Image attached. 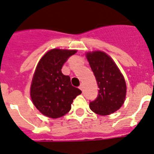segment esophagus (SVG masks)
<instances>
[{
	"label": "esophagus",
	"mask_w": 154,
	"mask_h": 154,
	"mask_svg": "<svg viewBox=\"0 0 154 154\" xmlns=\"http://www.w3.org/2000/svg\"><path fill=\"white\" fill-rule=\"evenodd\" d=\"M79 88H80V89H81V91H83V89H84V87H83V85H80V87H79Z\"/></svg>",
	"instance_id": "esophagus-1"
}]
</instances>
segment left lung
I'll use <instances>...</instances> for the list:
<instances>
[{"instance_id": "left-lung-1", "label": "left lung", "mask_w": 154, "mask_h": 154, "mask_svg": "<svg viewBox=\"0 0 154 154\" xmlns=\"http://www.w3.org/2000/svg\"><path fill=\"white\" fill-rule=\"evenodd\" d=\"M86 57L99 88L95 100L90 101V109L101 116L112 114L119 109L125 101V79L106 53L95 51L87 53Z\"/></svg>"}]
</instances>
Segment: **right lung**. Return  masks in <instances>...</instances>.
<instances>
[{
  "instance_id": "obj_1",
  "label": "right lung",
  "mask_w": 154,
  "mask_h": 154,
  "mask_svg": "<svg viewBox=\"0 0 154 154\" xmlns=\"http://www.w3.org/2000/svg\"><path fill=\"white\" fill-rule=\"evenodd\" d=\"M76 52L52 49L38 62L31 85V97L44 116L53 119L64 116L71 109L73 99L81 94L79 88L72 86L69 76L61 71L63 64Z\"/></svg>"
}]
</instances>
